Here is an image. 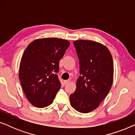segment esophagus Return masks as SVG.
<instances>
[{
  "instance_id": "obj_1",
  "label": "esophagus",
  "mask_w": 135,
  "mask_h": 135,
  "mask_svg": "<svg viewBox=\"0 0 135 135\" xmlns=\"http://www.w3.org/2000/svg\"><path fill=\"white\" fill-rule=\"evenodd\" d=\"M70 82H71V80H70V79H69V80H64V84H69Z\"/></svg>"
}]
</instances>
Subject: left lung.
Here are the masks:
<instances>
[{
  "label": "left lung",
  "instance_id": "1",
  "mask_svg": "<svg viewBox=\"0 0 135 135\" xmlns=\"http://www.w3.org/2000/svg\"><path fill=\"white\" fill-rule=\"evenodd\" d=\"M79 60L80 74L74 93L69 96L72 107L88 113L99 106L110 91L114 76L113 60L106 46L92 40L74 42Z\"/></svg>",
  "mask_w": 135,
  "mask_h": 135
}]
</instances>
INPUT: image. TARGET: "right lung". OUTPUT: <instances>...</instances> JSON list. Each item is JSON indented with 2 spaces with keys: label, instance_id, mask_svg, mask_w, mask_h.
Wrapping results in <instances>:
<instances>
[{
  "label": "right lung",
  "instance_id": "right-lung-1",
  "mask_svg": "<svg viewBox=\"0 0 135 135\" xmlns=\"http://www.w3.org/2000/svg\"><path fill=\"white\" fill-rule=\"evenodd\" d=\"M67 40L38 38L29 44L20 65L19 79L28 101L37 108L53 103L61 83L56 73L59 61L69 47Z\"/></svg>",
  "mask_w": 135,
  "mask_h": 135
}]
</instances>
